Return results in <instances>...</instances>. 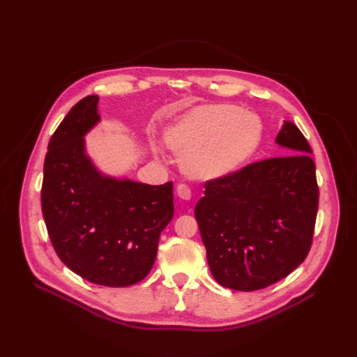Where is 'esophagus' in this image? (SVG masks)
I'll list each match as a JSON object with an SVG mask.
<instances>
[{"label": "esophagus", "instance_id": "obj_1", "mask_svg": "<svg viewBox=\"0 0 357 357\" xmlns=\"http://www.w3.org/2000/svg\"><path fill=\"white\" fill-rule=\"evenodd\" d=\"M176 194H178V197L181 198V199H191V190H190V186L186 185V183H179L178 186H176Z\"/></svg>", "mask_w": 357, "mask_h": 357}]
</instances>
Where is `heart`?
Segmentation results:
<instances>
[{
  "mask_svg": "<svg viewBox=\"0 0 357 357\" xmlns=\"http://www.w3.org/2000/svg\"><path fill=\"white\" fill-rule=\"evenodd\" d=\"M261 124L231 105H201L165 130V143L182 153V171L199 181L231 174L259 144Z\"/></svg>",
  "mask_w": 357,
  "mask_h": 357,
  "instance_id": "heart-1",
  "label": "heart"
}]
</instances>
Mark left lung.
Here are the masks:
<instances>
[{"label": "left lung", "mask_w": 357, "mask_h": 357, "mask_svg": "<svg viewBox=\"0 0 357 357\" xmlns=\"http://www.w3.org/2000/svg\"><path fill=\"white\" fill-rule=\"evenodd\" d=\"M276 143L285 156L250 163L205 182L195 218L217 282L236 291L264 289L305 260L318 210L312 150L285 121Z\"/></svg>", "instance_id": "obj_1"}]
</instances>
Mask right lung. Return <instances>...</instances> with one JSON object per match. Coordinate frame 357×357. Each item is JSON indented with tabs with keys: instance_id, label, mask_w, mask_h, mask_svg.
Instances as JSON below:
<instances>
[{
	"instance_id": "1",
	"label": "right lung",
	"mask_w": 357,
	"mask_h": 357,
	"mask_svg": "<svg viewBox=\"0 0 357 357\" xmlns=\"http://www.w3.org/2000/svg\"><path fill=\"white\" fill-rule=\"evenodd\" d=\"M98 96L75 104L53 133L45 159L42 213L63 264L92 284L121 288L152 269L162 230L174 217V183L104 176L84 136L100 121Z\"/></svg>"
}]
</instances>
